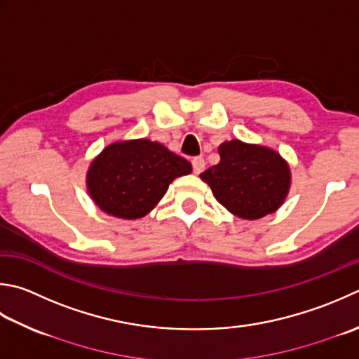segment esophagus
Masks as SVG:
<instances>
[{"label": "esophagus", "mask_w": 359, "mask_h": 359, "mask_svg": "<svg viewBox=\"0 0 359 359\" xmlns=\"http://www.w3.org/2000/svg\"><path fill=\"white\" fill-rule=\"evenodd\" d=\"M191 163H193L194 174H201L203 170H205V160H203L202 157H194L191 160Z\"/></svg>", "instance_id": "1"}]
</instances>
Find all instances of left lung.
<instances>
[{
    "instance_id": "left-lung-1",
    "label": "left lung",
    "mask_w": 359,
    "mask_h": 359,
    "mask_svg": "<svg viewBox=\"0 0 359 359\" xmlns=\"http://www.w3.org/2000/svg\"><path fill=\"white\" fill-rule=\"evenodd\" d=\"M221 161L201 174L216 201L243 219H259L282 205L291 172L280 154L269 147L231 140L219 146Z\"/></svg>"
}]
</instances>
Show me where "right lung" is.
Wrapping results in <instances>:
<instances>
[{
	"instance_id": "add662e5",
	"label": "right lung",
	"mask_w": 359,
	"mask_h": 359,
	"mask_svg": "<svg viewBox=\"0 0 359 359\" xmlns=\"http://www.w3.org/2000/svg\"><path fill=\"white\" fill-rule=\"evenodd\" d=\"M191 172V163L151 140L109 144L88 168L87 188L102 212L138 219L157 205L174 179Z\"/></svg>"
}]
</instances>
